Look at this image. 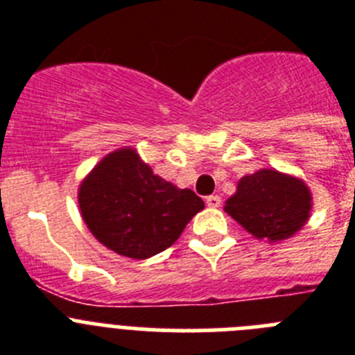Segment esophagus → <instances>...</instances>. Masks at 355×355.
I'll list each match as a JSON object with an SVG mask.
<instances>
[{
	"mask_svg": "<svg viewBox=\"0 0 355 355\" xmlns=\"http://www.w3.org/2000/svg\"><path fill=\"white\" fill-rule=\"evenodd\" d=\"M206 205H208L209 208H218V206L222 205V199L218 196H209L206 197Z\"/></svg>",
	"mask_w": 355,
	"mask_h": 355,
	"instance_id": "1",
	"label": "esophagus"
}]
</instances>
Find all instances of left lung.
Wrapping results in <instances>:
<instances>
[{"mask_svg": "<svg viewBox=\"0 0 355 355\" xmlns=\"http://www.w3.org/2000/svg\"><path fill=\"white\" fill-rule=\"evenodd\" d=\"M225 211L252 236L286 240L309 218L311 193L297 178L263 168L238 181Z\"/></svg>", "mask_w": 355, "mask_h": 355, "instance_id": "obj_1", "label": "left lung"}]
</instances>
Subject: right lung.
<instances>
[{
    "mask_svg": "<svg viewBox=\"0 0 355 355\" xmlns=\"http://www.w3.org/2000/svg\"><path fill=\"white\" fill-rule=\"evenodd\" d=\"M78 200L90 233L133 259L168 249L205 208L192 190L153 174L133 149H119L97 163L81 183Z\"/></svg>",
    "mask_w": 355,
    "mask_h": 355,
    "instance_id": "obj_1",
    "label": "right lung"
}]
</instances>
